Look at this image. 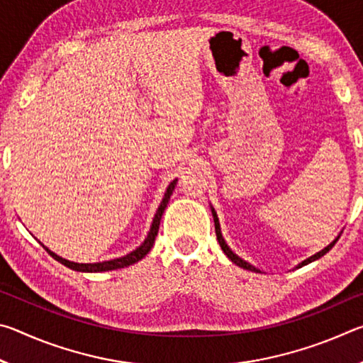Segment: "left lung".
I'll return each mask as SVG.
<instances>
[{
  "label": "left lung",
  "mask_w": 363,
  "mask_h": 363,
  "mask_svg": "<svg viewBox=\"0 0 363 363\" xmlns=\"http://www.w3.org/2000/svg\"><path fill=\"white\" fill-rule=\"evenodd\" d=\"M211 213H213V219H214V229H216V237H218V242H219V245H220V248H223V251H224V253H225V256L229 257V259H230L233 264H237L238 267H243V269H247V270H253V272H259V270H257L255 266H251V264H248L247 261H243L242 257H238L235 253H233V251H232L229 247H227V243H225V240H224L223 233H220V225H219L218 214H216V211H214V208H213V206H211ZM337 238H340V235H337ZM337 238H335V240L331 242V243L328 245V247H325L322 251H318V253H315L314 256L307 257V259H304L303 262L298 264V267H303V266H306V264H309V262H312V261L318 259V257H322L323 255H327L328 251L335 247V243H336Z\"/></svg>",
  "instance_id": "8db88e82"
}]
</instances>
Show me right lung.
<instances>
[{
	"instance_id": "add662e5",
	"label": "right lung",
	"mask_w": 363,
	"mask_h": 363,
	"mask_svg": "<svg viewBox=\"0 0 363 363\" xmlns=\"http://www.w3.org/2000/svg\"><path fill=\"white\" fill-rule=\"evenodd\" d=\"M176 182L177 179H174L173 182H169V186L167 187V192H164V196L162 200V203H160L158 210L155 213V216H153L152 220V225H150V230L147 233V238L143 242L139 248H136L134 251H131L130 255L126 256H121V257H116V259H110V261H102V262H93V264H79V262H73V261H67L64 257L57 256L56 253H52L51 250H48L45 245H43V248H45L49 255H51L54 259L59 261L60 264H64V266L70 267L73 270H78V272H106V270H115V269H121V267H128L131 266V264L138 262L143 259V257L149 253L150 248L153 247V242H155V237L158 233V227H160V219H162L163 213H164V208H167L168 201H169V196L173 194V190L176 187Z\"/></svg>"
}]
</instances>
